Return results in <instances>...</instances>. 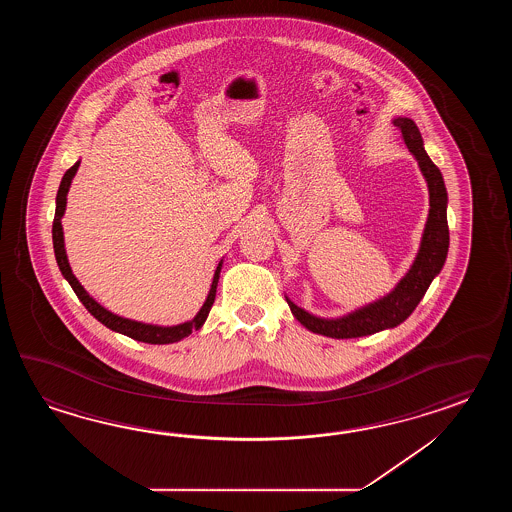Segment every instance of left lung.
<instances>
[{"label":"left lung","instance_id":"left-lung-1","mask_svg":"<svg viewBox=\"0 0 512 512\" xmlns=\"http://www.w3.org/2000/svg\"><path fill=\"white\" fill-rule=\"evenodd\" d=\"M403 133L404 142L410 153L419 163L421 172L425 175L430 192V210L426 221L425 234L421 240V249L417 252L414 265L406 272L401 282L392 293L386 294L379 302L366 305L359 311H353L348 316L337 320H326L318 316L309 315L302 307L294 305L289 298L287 304L293 311L294 318L307 327L309 331L331 338H357L373 335L382 329L399 326L408 316L414 313L417 304L423 300L426 289L445 265L448 254V221H446L445 181L439 168L432 163L428 153L423 148V137L414 120L399 117L393 120Z\"/></svg>","mask_w":512,"mask_h":512}]
</instances>
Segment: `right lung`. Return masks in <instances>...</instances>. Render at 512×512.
I'll use <instances>...</instances> for the list:
<instances>
[{
	"label": "right lung",
	"instance_id": "right-lung-1",
	"mask_svg": "<svg viewBox=\"0 0 512 512\" xmlns=\"http://www.w3.org/2000/svg\"><path fill=\"white\" fill-rule=\"evenodd\" d=\"M78 166H80V161L73 164L64 174V177H62V183H60L58 194H56V212L55 221H53V247H55L56 263H58L60 271L64 274V278L73 287L78 300L84 304V307H86L91 315L97 318L100 324L109 327L111 331H117V333H122V335L133 338V340H139V342H146V344H172V342H179V340L188 337L192 331H197L199 327L205 324L208 313H210V307H212L214 300H216L219 272H221L223 261H219L218 269H216V274H214V280H212V287H210V293H208L203 307L199 309V313L190 322L179 324V326H152V324H142V322H135V320H128V318L113 315V313H109L108 309H104L102 305L95 302L86 293V289L80 285V282L75 278V274L71 271V267H69V261H67L66 249H64V232H62V221H60L62 216H64V212H66L67 192H69V186H71L73 177L77 174Z\"/></svg>",
	"mask_w": 512,
	"mask_h": 512
}]
</instances>
